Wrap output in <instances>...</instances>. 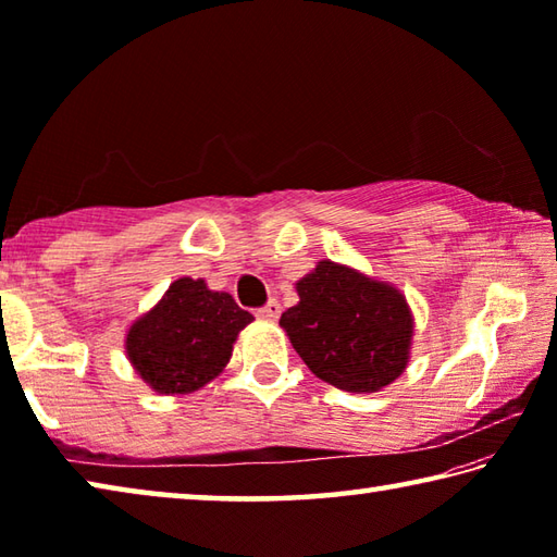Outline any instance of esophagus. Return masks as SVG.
Wrapping results in <instances>:
<instances>
[{"instance_id":"34e87169","label":"esophagus","mask_w":557,"mask_h":557,"mask_svg":"<svg viewBox=\"0 0 557 557\" xmlns=\"http://www.w3.org/2000/svg\"><path fill=\"white\" fill-rule=\"evenodd\" d=\"M280 312H282V309H280L277 301H275V299H270L268 305H265V307H260L256 314H258L260 319H268V322H275V319L280 317Z\"/></svg>"}]
</instances>
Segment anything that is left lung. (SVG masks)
Masks as SVG:
<instances>
[{
  "label": "left lung",
  "instance_id": "8db88e82",
  "mask_svg": "<svg viewBox=\"0 0 557 557\" xmlns=\"http://www.w3.org/2000/svg\"><path fill=\"white\" fill-rule=\"evenodd\" d=\"M297 295L280 326L317 379L375 393L405 371L412 317L398 289L322 260L297 282Z\"/></svg>",
  "mask_w": 557,
  "mask_h": 557
}]
</instances>
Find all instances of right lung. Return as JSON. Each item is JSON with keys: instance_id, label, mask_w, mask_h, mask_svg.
<instances>
[{"instance_id": "1", "label": "right lung", "mask_w": 557, "mask_h": 557, "mask_svg": "<svg viewBox=\"0 0 557 557\" xmlns=\"http://www.w3.org/2000/svg\"><path fill=\"white\" fill-rule=\"evenodd\" d=\"M250 322L252 314L228 292L182 277L152 312L132 324L127 356L157 393H194L223 371L235 336Z\"/></svg>"}]
</instances>
